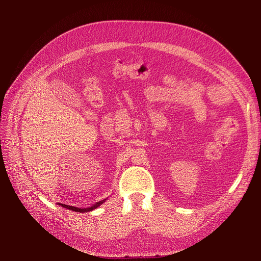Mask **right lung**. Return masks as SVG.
<instances>
[{"mask_svg": "<svg viewBox=\"0 0 261 261\" xmlns=\"http://www.w3.org/2000/svg\"><path fill=\"white\" fill-rule=\"evenodd\" d=\"M106 200H107V199H105V200H102V201H99V202H97V203H95L94 205H92V206H90V207H88V208H78V207L70 206V205H65V204H61V203H58V204L61 205L62 207L67 208V210H71V211H73V212H77V213H88V212H91V211H93V210L97 208V207L99 206V205H101Z\"/></svg>", "mask_w": 261, "mask_h": 261, "instance_id": "right-lung-1", "label": "right lung"}]
</instances>
